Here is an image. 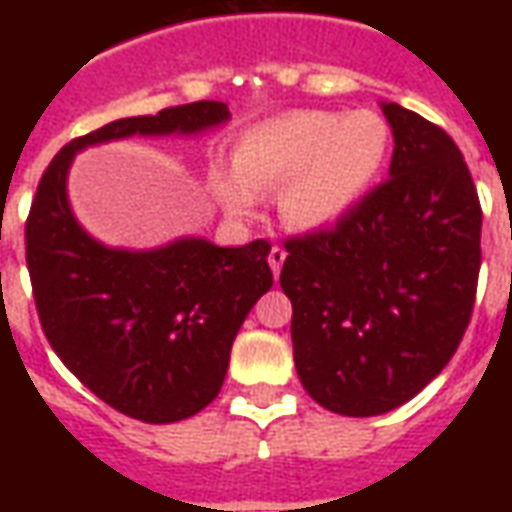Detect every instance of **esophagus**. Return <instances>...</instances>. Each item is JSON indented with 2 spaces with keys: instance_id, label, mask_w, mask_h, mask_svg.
<instances>
[{
  "instance_id": "obj_1",
  "label": "esophagus",
  "mask_w": 512,
  "mask_h": 512,
  "mask_svg": "<svg viewBox=\"0 0 512 512\" xmlns=\"http://www.w3.org/2000/svg\"><path fill=\"white\" fill-rule=\"evenodd\" d=\"M285 257H288V252H285L282 246H271V252H268V266H271V271H274V277H279Z\"/></svg>"
}]
</instances>
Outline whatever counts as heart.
Listing matches in <instances>:
<instances>
[{
  "label": "heart",
  "instance_id": "b5f03b06",
  "mask_svg": "<svg viewBox=\"0 0 512 512\" xmlns=\"http://www.w3.org/2000/svg\"><path fill=\"white\" fill-rule=\"evenodd\" d=\"M392 156V128L373 109H296L246 128L233 178L216 180L224 208L249 213L279 191V216L296 233L332 230L376 189Z\"/></svg>",
  "mask_w": 512,
  "mask_h": 512
}]
</instances>
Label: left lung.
Returning <instances> with one entry per match:
<instances>
[{
	"label": "left lung",
	"mask_w": 512,
	"mask_h": 512,
	"mask_svg": "<svg viewBox=\"0 0 512 512\" xmlns=\"http://www.w3.org/2000/svg\"><path fill=\"white\" fill-rule=\"evenodd\" d=\"M389 180L332 230L285 241L293 362L315 403L343 417L403 406L439 376L469 326L483 211L447 131L381 104Z\"/></svg>",
	"instance_id": "left-lung-1"
}]
</instances>
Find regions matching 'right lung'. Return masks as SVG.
Wrapping results in <instances>:
<instances>
[{
  "label": "right lung",
  "mask_w": 512,
  "mask_h": 512,
  "mask_svg": "<svg viewBox=\"0 0 512 512\" xmlns=\"http://www.w3.org/2000/svg\"><path fill=\"white\" fill-rule=\"evenodd\" d=\"M227 120V104L197 101L106 123L54 156L29 211L27 266L51 348L104 403L150 425L194 417L219 395L235 334L274 285L271 244L175 238L156 249L106 246L73 216L68 169L90 145L197 136Z\"/></svg>",
  "instance_id": "obj_1"
}]
</instances>
